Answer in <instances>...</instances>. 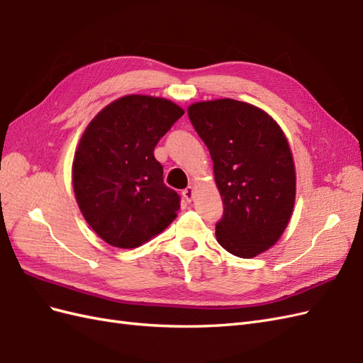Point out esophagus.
Wrapping results in <instances>:
<instances>
[{"label":"esophagus","instance_id":"34e87169","mask_svg":"<svg viewBox=\"0 0 363 363\" xmlns=\"http://www.w3.org/2000/svg\"><path fill=\"white\" fill-rule=\"evenodd\" d=\"M183 196H184V200L188 201V203L192 201V196H194V188H192V186H188V188L183 191Z\"/></svg>","mask_w":363,"mask_h":363}]
</instances>
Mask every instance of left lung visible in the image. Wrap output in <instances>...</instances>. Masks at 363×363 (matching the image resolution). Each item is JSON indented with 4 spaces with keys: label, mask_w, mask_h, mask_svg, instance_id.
I'll use <instances>...</instances> for the list:
<instances>
[{
    "label": "left lung",
    "mask_w": 363,
    "mask_h": 363,
    "mask_svg": "<svg viewBox=\"0 0 363 363\" xmlns=\"http://www.w3.org/2000/svg\"><path fill=\"white\" fill-rule=\"evenodd\" d=\"M188 115L213 162L224 215L216 240L251 259L277 242L295 204V164L280 125L262 108L223 98L194 103Z\"/></svg>",
    "instance_id": "left-lung-1"
}]
</instances>
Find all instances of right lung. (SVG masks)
Instances as JSON below:
<instances>
[{
  "label": "right lung",
  "instance_id": "right-lung-1",
  "mask_svg": "<svg viewBox=\"0 0 363 363\" xmlns=\"http://www.w3.org/2000/svg\"><path fill=\"white\" fill-rule=\"evenodd\" d=\"M184 113L167 98L125 95L87 124L75 150L77 204L108 245L136 248L167 228L180 208L155 157L160 138Z\"/></svg>",
  "mask_w": 363,
  "mask_h": 363
}]
</instances>
